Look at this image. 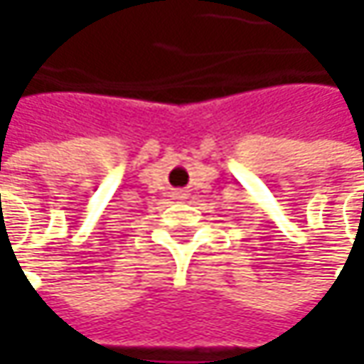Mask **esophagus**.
Here are the masks:
<instances>
[{
	"label": "esophagus",
	"mask_w": 364,
	"mask_h": 364,
	"mask_svg": "<svg viewBox=\"0 0 364 364\" xmlns=\"http://www.w3.org/2000/svg\"><path fill=\"white\" fill-rule=\"evenodd\" d=\"M184 196H186V194H184V192H182V190H178V192H176V198H178V200H182V198H184Z\"/></svg>",
	"instance_id": "obj_1"
}]
</instances>
